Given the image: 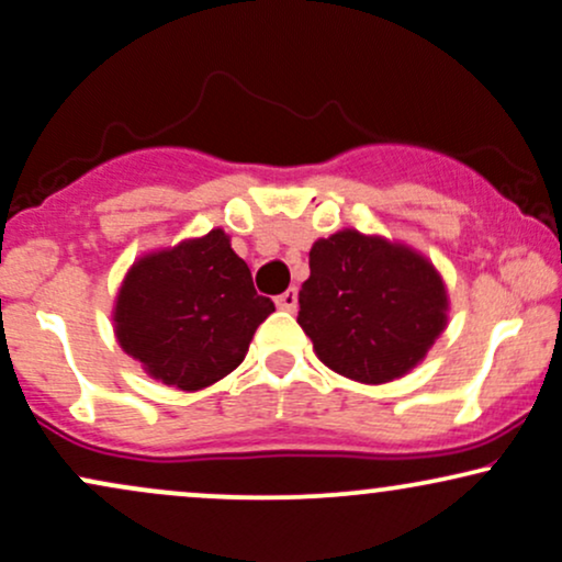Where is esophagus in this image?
I'll return each instance as SVG.
<instances>
[{
  "mask_svg": "<svg viewBox=\"0 0 562 562\" xmlns=\"http://www.w3.org/2000/svg\"><path fill=\"white\" fill-rule=\"evenodd\" d=\"M274 303H277V306L282 308V312H293V308L299 306V290H295V288H288L285 293L277 295V301H274Z\"/></svg>",
  "mask_w": 562,
  "mask_h": 562,
  "instance_id": "esophagus-1",
  "label": "esophagus"
}]
</instances>
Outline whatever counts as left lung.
Returning a JSON list of instances; mask_svg holds the SVG:
<instances>
[{
    "instance_id": "8db88e82",
    "label": "left lung",
    "mask_w": 562,
    "mask_h": 562,
    "mask_svg": "<svg viewBox=\"0 0 562 562\" xmlns=\"http://www.w3.org/2000/svg\"><path fill=\"white\" fill-rule=\"evenodd\" d=\"M299 325L330 370L359 383L409 372L447 325L434 263L383 237L344 229L308 250Z\"/></svg>"
}]
</instances>
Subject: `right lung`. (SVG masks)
I'll return each instance as SVG.
<instances>
[{
  "label": "right lung",
  "instance_id": "add662e5",
  "mask_svg": "<svg viewBox=\"0 0 562 562\" xmlns=\"http://www.w3.org/2000/svg\"><path fill=\"white\" fill-rule=\"evenodd\" d=\"M274 312L222 229L128 269L115 301V338L156 380L198 391L229 375L256 327Z\"/></svg>",
  "mask_w": 562,
  "mask_h": 562
}]
</instances>
